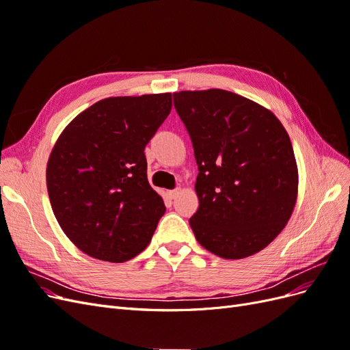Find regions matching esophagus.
Masks as SVG:
<instances>
[{"instance_id":"esophagus-1","label":"esophagus","mask_w":350,"mask_h":350,"mask_svg":"<svg viewBox=\"0 0 350 350\" xmlns=\"http://www.w3.org/2000/svg\"><path fill=\"white\" fill-rule=\"evenodd\" d=\"M179 191H181V189H179V188H176V189H171V191H167V197L171 198V200H174V198H176V197H178Z\"/></svg>"}]
</instances>
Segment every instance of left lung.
Masks as SVG:
<instances>
[{"label": "left lung", "instance_id": "1", "mask_svg": "<svg viewBox=\"0 0 350 350\" xmlns=\"http://www.w3.org/2000/svg\"><path fill=\"white\" fill-rule=\"evenodd\" d=\"M193 142L198 210L189 219L201 247L226 260L252 256L288 224L298 166L282 122L261 105L220 89L174 93Z\"/></svg>", "mask_w": 350, "mask_h": 350}]
</instances>
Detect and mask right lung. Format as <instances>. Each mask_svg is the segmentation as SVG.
Instances as JSON below:
<instances>
[{"mask_svg":"<svg viewBox=\"0 0 350 350\" xmlns=\"http://www.w3.org/2000/svg\"><path fill=\"white\" fill-rule=\"evenodd\" d=\"M171 108V93L102 99L58 137L46 166L49 201L88 256L124 262L152 241L166 207L147 181L144 147Z\"/></svg>","mask_w":350,"mask_h":350,"instance_id":"add662e5","label":"right lung"}]
</instances>
